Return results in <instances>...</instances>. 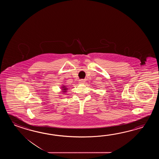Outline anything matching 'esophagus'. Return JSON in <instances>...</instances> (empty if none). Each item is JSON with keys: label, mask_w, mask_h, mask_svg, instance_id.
<instances>
[{"label": "esophagus", "mask_w": 159, "mask_h": 159, "mask_svg": "<svg viewBox=\"0 0 159 159\" xmlns=\"http://www.w3.org/2000/svg\"><path fill=\"white\" fill-rule=\"evenodd\" d=\"M84 80H80V82H79V84H84Z\"/></svg>", "instance_id": "obj_1"}]
</instances>
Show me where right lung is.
Returning <instances> with one entry per match:
<instances>
[{
  "instance_id": "obj_1",
  "label": "right lung",
  "mask_w": 159,
  "mask_h": 159,
  "mask_svg": "<svg viewBox=\"0 0 159 159\" xmlns=\"http://www.w3.org/2000/svg\"><path fill=\"white\" fill-rule=\"evenodd\" d=\"M61 93L62 94H65V93L68 90V88H66V86L65 85H62L61 86Z\"/></svg>"
}]
</instances>
